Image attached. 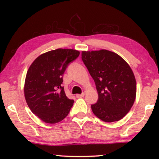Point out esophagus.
I'll return each mask as SVG.
<instances>
[{
    "label": "esophagus",
    "mask_w": 159,
    "mask_h": 159,
    "mask_svg": "<svg viewBox=\"0 0 159 159\" xmlns=\"http://www.w3.org/2000/svg\"><path fill=\"white\" fill-rule=\"evenodd\" d=\"M84 95H85L84 93H83L82 94H78V95H76V98H83V97H84Z\"/></svg>",
    "instance_id": "obj_1"
}]
</instances>
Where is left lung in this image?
I'll return each mask as SVG.
<instances>
[{
    "mask_svg": "<svg viewBox=\"0 0 159 159\" xmlns=\"http://www.w3.org/2000/svg\"><path fill=\"white\" fill-rule=\"evenodd\" d=\"M81 58L98 93L93 114L104 122L118 121L133 107L136 80L130 66L116 53L107 50L83 51Z\"/></svg>",
    "mask_w": 159,
    "mask_h": 159,
    "instance_id": "1",
    "label": "left lung"
}]
</instances>
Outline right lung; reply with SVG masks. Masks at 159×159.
<instances>
[{
  "instance_id": "add662e5",
  "label": "right lung",
  "mask_w": 159,
  "mask_h": 159,
  "mask_svg": "<svg viewBox=\"0 0 159 159\" xmlns=\"http://www.w3.org/2000/svg\"><path fill=\"white\" fill-rule=\"evenodd\" d=\"M73 49L51 50L38 57L26 74L25 96L31 111L47 123H57L69 114L74 99L66 96L63 75L79 56Z\"/></svg>"
}]
</instances>
